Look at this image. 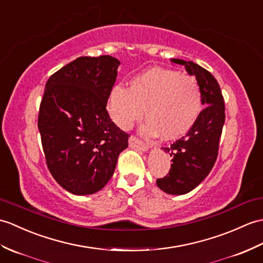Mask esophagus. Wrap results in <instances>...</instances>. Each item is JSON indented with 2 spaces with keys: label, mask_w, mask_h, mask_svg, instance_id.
Segmentation results:
<instances>
[{
  "label": "esophagus",
  "mask_w": 263,
  "mask_h": 263,
  "mask_svg": "<svg viewBox=\"0 0 263 263\" xmlns=\"http://www.w3.org/2000/svg\"><path fill=\"white\" fill-rule=\"evenodd\" d=\"M129 145L131 148H136L139 150H142V151H146L149 149V145L145 144L144 142H142L141 140H139L137 137L131 136L129 139Z\"/></svg>",
  "instance_id": "34e87169"
}]
</instances>
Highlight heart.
Instances as JSON below:
<instances>
[{
  "mask_svg": "<svg viewBox=\"0 0 263 263\" xmlns=\"http://www.w3.org/2000/svg\"><path fill=\"white\" fill-rule=\"evenodd\" d=\"M111 118L121 129L142 117L146 137L158 132L163 139H178L196 123L203 103L196 79L172 69L151 68L133 77L129 89L115 86L108 97Z\"/></svg>",
  "mask_w": 263,
  "mask_h": 263,
  "instance_id": "1",
  "label": "heart"
}]
</instances>
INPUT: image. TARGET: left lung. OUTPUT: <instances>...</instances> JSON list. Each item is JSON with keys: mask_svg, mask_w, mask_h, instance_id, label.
I'll list each match as a JSON object with an SVG mask.
<instances>
[{"mask_svg": "<svg viewBox=\"0 0 263 263\" xmlns=\"http://www.w3.org/2000/svg\"><path fill=\"white\" fill-rule=\"evenodd\" d=\"M196 77L205 108L186 136L178 139L164 151L173 157L169 173L157 179V186L172 195L187 194L197 187L210 174L217 159L219 139L225 121V105L221 88L209 70L193 62L172 59Z\"/></svg>", "mask_w": 263, "mask_h": 263, "instance_id": "1", "label": "left lung"}]
</instances>
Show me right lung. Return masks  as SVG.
I'll return each mask as SVG.
<instances>
[{"label":"right lung","mask_w":263,"mask_h":263,"mask_svg":"<svg viewBox=\"0 0 263 263\" xmlns=\"http://www.w3.org/2000/svg\"><path fill=\"white\" fill-rule=\"evenodd\" d=\"M120 62L79 57L46 83L38 127L49 172L75 195L94 194L113 176L130 136L109 119L107 100Z\"/></svg>","instance_id":"add662e5"}]
</instances>
